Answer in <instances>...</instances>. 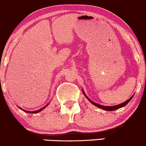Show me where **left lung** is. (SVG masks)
I'll return each mask as SVG.
<instances>
[{
	"mask_svg": "<svg viewBox=\"0 0 146 146\" xmlns=\"http://www.w3.org/2000/svg\"><path fill=\"white\" fill-rule=\"evenodd\" d=\"M83 93L84 94V95H85V96H86V98H87L88 100L89 101H90V102H91L92 104H94V105H95V106H98V108H100V109H103V110H105V111H115V110H116V109H120V108H121V107H123V106H126V105L128 103H129V102L130 101V100H131V99H132V98H133V96H132V97H131V98H130L129 99V100H127V101H125V102L122 103V104H118V105H115V106H103V105L99 104H97V103L91 101V100H90V99H89L88 98L87 96H86V94L84 93V91H83Z\"/></svg>",
	"mask_w": 146,
	"mask_h": 146,
	"instance_id": "1",
	"label": "left lung"
}]
</instances>
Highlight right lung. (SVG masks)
<instances>
[{
	"instance_id": "obj_1",
	"label": "right lung",
	"mask_w": 146,
	"mask_h": 146,
	"mask_svg": "<svg viewBox=\"0 0 146 146\" xmlns=\"http://www.w3.org/2000/svg\"><path fill=\"white\" fill-rule=\"evenodd\" d=\"M47 105H48V104H47ZM47 105H46V106H44L43 108H42V109H39V110H37V111H26V110H23V111H24L25 112H26V113H39V112H40V111L43 110L44 109H45V108L46 107V106H47ZM19 108H20V107H19ZM20 109H21V108H20Z\"/></svg>"
}]
</instances>
